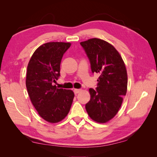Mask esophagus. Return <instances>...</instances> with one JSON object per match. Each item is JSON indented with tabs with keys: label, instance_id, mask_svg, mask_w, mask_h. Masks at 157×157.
I'll use <instances>...</instances> for the list:
<instances>
[{
	"label": "esophagus",
	"instance_id": "34e87169",
	"mask_svg": "<svg viewBox=\"0 0 157 157\" xmlns=\"http://www.w3.org/2000/svg\"><path fill=\"white\" fill-rule=\"evenodd\" d=\"M80 92H81V90H80V89H74V93H75V94H78V93Z\"/></svg>",
	"mask_w": 157,
	"mask_h": 157
}]
</instances>
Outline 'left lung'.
<instances>
[{
    "mask_svg": "<svg viewBox=\"0 0 157 157\" xmlns=\"http://www.w3.org/2000/svg\"><path fill=\"white\" fill-rule=\"evenodd\" d=\"M90 60L92 73H99L97 87L90 88V100L86 105L88 115L97 123L112 119L122 105L128 88L124 61L116 48L99 38L80 42Z\"/></svg>",
    "mask_w": 157,
    "mask_h": 157,
    "instance_id": "8db88e82",
    "label": "left lung"
}]
</instances>
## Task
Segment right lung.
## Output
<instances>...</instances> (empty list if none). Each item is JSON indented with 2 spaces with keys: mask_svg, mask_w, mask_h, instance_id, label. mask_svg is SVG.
<instances>
[{
  "mask_svg": "<svg viewBox=\"0 0 157 157\" xmlns=\"http://www.w3.org/2000/svg\"><path fill=\"white\" fill-rule=\"evenodd\" d=\"M70 46L69 42L45 43L33 53L28 65L25 84L31 102L39 115L51 123L65 118L74 98L71 90L54 85L60 76L63 54Z\"/></svg>",
  "mask_w": 157,
  "mask_h": 157,
  "instance_id": "add662e5",
  "label": "right lung"
}]
</instances>
